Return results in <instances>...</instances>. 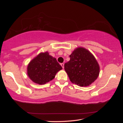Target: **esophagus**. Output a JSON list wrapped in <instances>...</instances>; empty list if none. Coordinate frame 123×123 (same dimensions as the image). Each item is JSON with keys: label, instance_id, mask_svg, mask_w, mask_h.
<instances>
[{"label": "esophagus", "instance_id": "1", "mask_svg": "<svg viewBox=\"0 0 123 123\" xmlns=\"http://www.w3.org/2000/svg\"><path fill=\"white\" fill-rule=\"evenodd\" d=\"M61 66H62V68H64V63H61Z\"/></svg>", "mask_w": 123, "mask_h": 123}]
</instances>
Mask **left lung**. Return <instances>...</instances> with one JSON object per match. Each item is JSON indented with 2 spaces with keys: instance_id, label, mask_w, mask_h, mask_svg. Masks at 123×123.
<instances>
[{
  "instance_id": "obj_1",
  "label": "left lung",
  "mask_w": 123,
  "mask_h": 123,
  "mask_svg": "<svg viewBox=\"0 0 123 123\" xmlns=\"http://www.w3.org/2000/svg\"><path fill=\"white\" fill-rule=\"evenodd\" d=\"M64 64V70L72 83L79 86H88L99 74V66L92 54L84 48H78L69 55Z\"/></svg>"
}]
</instances>
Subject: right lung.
<instances>
[{"label": "right lung", "instance_id": "right-lung-1", "mask_svg": "<svg viewBox=\"0 0 123 123\" xmlns=\"http://www.w3.org/2000/svg\"><path fill=\"white\" fill-rule=\"evenodd\" d=\"M62 69L56 59L45 52L39 54L29 63L27 72L33 82L43 85L53 80L57 72Z\"/></svg>", "mask_w": 123, "mask_h": 123}]
</instances>
